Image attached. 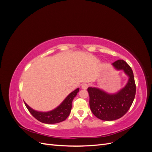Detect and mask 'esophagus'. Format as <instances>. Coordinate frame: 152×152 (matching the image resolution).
<instances>
[{"instance_id":"34e87169","label":"esophagus","mask_w":152,"mask_h":152,"mask_svg":"<svg viewBox=\"0 0 152 152\" xmlns=\"http://www.w3.org/2000/svg\"><path fill=\"white\" fill-rule=\"evenodd\" d=\"M82 89H87V88H88V87H89V84H86V83H84V84H83L82 85Z\"/></svg>"}]
</instances>
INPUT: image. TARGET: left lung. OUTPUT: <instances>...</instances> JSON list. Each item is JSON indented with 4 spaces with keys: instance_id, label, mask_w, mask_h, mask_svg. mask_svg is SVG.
Listing matches in <instances>:
<instances>
[{
    "instance_id": "left-lung-1",
    "label": "left lung",
    "mask_w": 152,
    "mask_h": 152,
    "mask_svg": "<svg viewBox=\"0 0 152 152\" xmlns=\"http://www.w3.org/2000/svg\"><path fill=\"white\" fill-rule=\"evenodd\" d=\"M117 70H123L128 76L127 83L120 91L110 94L97 87H88L89 106L94 115L103 121H111L125 115L135 98L136 84L131 68L122 59L112 63Z\"/></svg>"
}]
</instances>
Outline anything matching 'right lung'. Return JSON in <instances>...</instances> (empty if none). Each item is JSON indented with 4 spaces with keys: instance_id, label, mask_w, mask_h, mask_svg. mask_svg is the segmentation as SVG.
<instances>
[{
    "instance_id": "1",
    "label": "right lung",
    "mask_w": 152,
    "mask_h": 152,
    "mask_svg": "<svg viewBox=\"0 0 152 152\" xmlns=\"http://www.w3.org/2000/svg\"><path fill=\"white\" fill-rule=\"evenodd\" d=\"M79 91V88L76 89L69 94L58 107L51 111L47 112L37 111L30 107L25 102L24 103L28 111L37 120L45 124H56L66 120V118L70 115L72 107V101L77 96Z\"/></svg>"
}]
</instances>
